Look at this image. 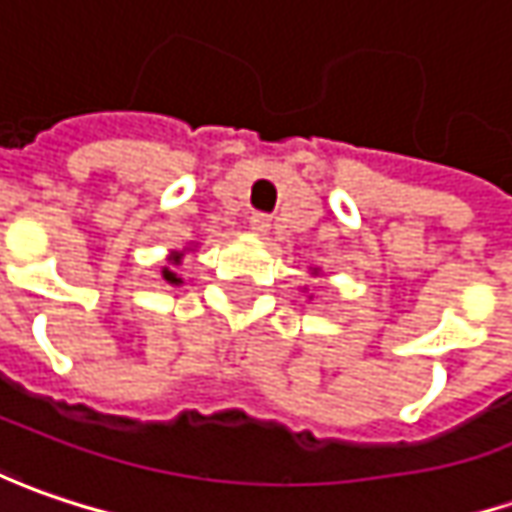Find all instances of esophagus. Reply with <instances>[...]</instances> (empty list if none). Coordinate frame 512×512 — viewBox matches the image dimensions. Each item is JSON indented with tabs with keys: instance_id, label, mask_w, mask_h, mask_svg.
I'll use <instances>...</instances> for the list:
<instances>
[{
	"instance_id": "1",
	"label": "esophagus",
	"mask_w": 512,
	"mask_h": 512,
	"mask_svg": "<svg viewBox=\"0 0 512 512\" xmlns=\"http://www.w3.org/2000/svg\"><path fill=\"white\" fill-rule=\"evenodd\" d=\"M269 226H272L269 214H252V217H249V229L255 234H266L269 232Z\"/></svg>"
}]
</instances>
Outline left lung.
<instances>
[{"instance_id":"left-lung-1","label":"left lung","mask_w":512,"mask_h":512,"mask_svg":"<svg viewBox=\"0 0 512 512\" xmlns=\"http://www.w3.org/2000/svg\"><path fill=\"white\" fill-rule=\"evenodd\" d=\"M309 272H312V275H318V272H321V269H309Z\"/></svg>"}]
</instances>
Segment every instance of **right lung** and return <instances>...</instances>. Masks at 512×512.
<instances>
[{
  "mask_svg": "<svg viewBox=\"0 0 512 512\" xmlns=\"http://www.w3.org/2000/svg\"><path fill=\"white\" fill-rule=\"evenodd\" d=\"M191 246H194V243H189L183 252H171V255H168V266H163V278H166L171 286H183V278L177 275V269H180V263H183L186 252H191Z\"/></svg>",
  "mask_w": 512,
  "mask_h": 512,
  "instance_id": "obj_1",
  "label": "right lung"
}]
</instances>
